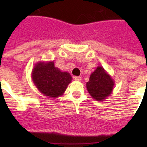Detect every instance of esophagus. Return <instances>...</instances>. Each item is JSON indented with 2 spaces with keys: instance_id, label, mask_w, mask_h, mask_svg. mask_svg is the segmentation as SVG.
<instances>
[{
  "instance_id": "1",
  "label": "esophagus",
  "mask_w": 147,
  "mask_h": 147,
  "mask_svg": "<svg viewBox=\"0 0 147 147\" xmlns=\"http://www.w3.org/2000/svg\"><path fill=\"white\" fill-rule=\"evenodd\" d=\"M74 79L75 81H81L82 80V78L80 76H74Z\"/></svg>"
}]
</instances>
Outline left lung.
I'll use <instances>...</instances> for the list:
<instances>
[{"label":"left lung","mask_w":147,"mask_h":147,"mask_svg":"<svg viewBox=\"0 0 147 147\" xmlns=\"http://www.w3.org/2000/svg\"><path fill=\"white\" fill-rule=\"evenodd\" d=\"M114 85V80L102 66L96 67L86 83L87 90L92 98L101 102L110 96Z\"/></svg>","instance_id":"8db88e82"}]
</instances>
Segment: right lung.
<instances>
[{
  "label": "right lung",
  "instance_id": "obj_1",
  "mask_svg": "<svg viewBox=\"0 0 147 147\" xmlns=\"http://www.w3.org/2000/svg\"><path fill=\"white\" fill-rule=\"evenodd\" d=\"M32 79L39 91L51 98L62 96L72 81L70 73L61 71L54 61L37 62L32 69Z\"/></svg>",
  "mask_w": 147,
  "mask_h": 147
}]
</instances>
